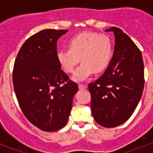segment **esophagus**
<instances>
[{"label":"esophagus","mask_w":153,"mask_h":153,"mask_svg":"<svg viewBox=\"0 0 153 153\" xmlns=\"http://www.w3.org/2000/svg\"><path fill=\"white\" fill-rule=\"evenodd\" d=\"M87 88V85H83V84H79V89L80 90H83V89H85Z\"/></svg>","instance_id":"obj_1"}]
</instances>
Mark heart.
I'll return each mask as SVG.
<instances>
[{
  "label": "heart",
  "instance_id": "obj_1",
  "mask_svg": "<svg viewBox=\"0 0 153 153\" xmlns=\"http://www.w3.org/2000/svg\"><path fill=\"white\" fill-rule=\"evenodd\" d=\"M68 49L57 51V60L68 74L74 72L81 60L82 64L72 76L75 82H83L94 72L104 71L112 57L111 39L96 32L85 31L73 36L68 42Z\"/></svg>",
  "mask_w": 153,
  "mask_h": 153
}]
</instances>
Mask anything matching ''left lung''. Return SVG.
I'll return each mask as SVG.
<instances>
[{
	"mask_svg": "<svg viewBox=\"0 0 153 153\" xmlns=\"http://www.w3.org/2000/svg\"><path fill=\"white\" fill-rule=\"evenodd\" d=\"M105 31L114 33V53L105 73L88 87L94 120L110 128L132 115L141 100L145 80L142 56L134 42L117 27Z\"/></svg>",
	"mask_w": 153,
	"mask_h": 153,
	"instance_id": "left-lung-1",
	"label": "left lung"
}]
</instances>
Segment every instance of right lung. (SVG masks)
I'll list each match as a JSON object with an SVG mask.
<instances>
[{
	"instance_id": "1",
	"label": "right lung",
	"mask_w": 153,
	"mask_h": 153,
	"mask_svg": "<svg viewBox=\"0 0 153 153\" xmlns=\"http://www.w3.org/2000/svg\"><path fill=\"white\" fill-rule=\"evenodd\" d=\"M68 31L45 29L32 35L22 45L14 64L13 85L21 110L33 125L48 132L67 124L79 90L57 60V40Z\"/></svg>"
}]
</instances>
